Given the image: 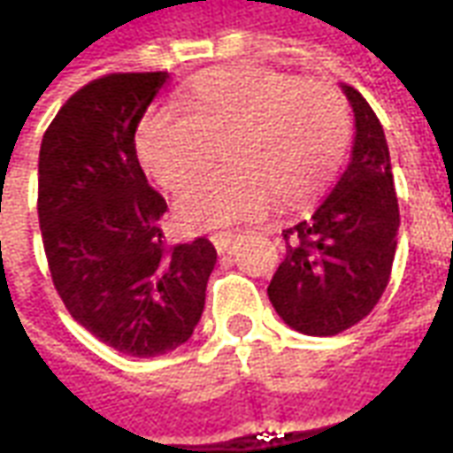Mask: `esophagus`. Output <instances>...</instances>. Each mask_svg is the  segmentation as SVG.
<instances>
[{
  "label": "esophagus",
  "mask_w": 453,
  "mask_h": 453,
  "mask_svg": "<svg viewBox=\"0 0 453 453\" xmlns=\"http://www.w3.org/2000/svg\"><path fill=\"white\" fill-rule=\"evenodd\" d=\"M233 240H235L233 233H216V235H211V242H213V247H216L220 255L226 252L227 247L233 245Z\"/></svg>",
  "instance_id": "34e87169"
}]
</instances>
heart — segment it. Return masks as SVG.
Returning a JSON list of instances; mask_svg holds the SVG:
<instances>
[{
	"label": "heart",
	"instance_id": "heart-1",
	"mask_svg": "<svg viewBox=\"0 0 453 453\" xmlns=\"http://www.w3.org/2000/svg\"><path fill=\"white\" fill-rule=\"evenodd\" d=\"M176 111H150L135 130V152L148 177L179 191L208 165L211 145L226 140L230 169L179 196L177 216L188 230H223L262 218L276 198L303 203L340 169L351 138L344 94L323 80L227 65L188 77Z\"/></svg>",
	"mask_w": 453,
	"mask_h": 453
}]
</instances>
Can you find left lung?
Returning <instances> with one entry per match:
<instances>
[{"mask_svg": "<svg viewBox=\"0 0 453 453\" xmlns=\"http://www.w3.org/2000/svg\"><path fill=\"white\" fill-rule=\"evenodd\" d=\"M351 159L330 196L288 227L284 262L266 288L288 327L333 337L364 320L386 291L398 245L400 211L380 120L354 87Z\"/></svg>", "mask_w": 453, "mask_h": 453, "instance_id": "1", "label": "left lung"}]
</instances>
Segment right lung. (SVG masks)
Here are the masks:
<instances>
[{"label": "right lung", "instance_id": "1", "mask_svg": "<svg viewBox=\"0 0 453 453\" xmlns=\"http://www.w3.org/2000/svg\"><path fill=\"white\" fill-rule=\"evenodd\" d=\"M167 73L84 84L38 155V223L58 296L84 330L128 357H159L194 334L216 247L165 245V198L135 155V128Z\"/></svg>", "mask_w": 453, "mask_h": 453}]
</instances>
